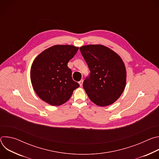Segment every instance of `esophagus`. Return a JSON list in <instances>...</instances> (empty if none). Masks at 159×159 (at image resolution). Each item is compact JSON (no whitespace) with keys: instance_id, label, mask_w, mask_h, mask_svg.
<instances>
[{"instance_id":"esophagus-1","label":"esophagus","mask_w":159,"mask_h":159,"mask_svg":"<svg viewBox=\"0 0 159 159\" xmlns=\"http://www.w3.org/2000/svg\"><path fill=\"white\" fill-rule=\"evenodd\" d=\"M83 81H84V80H82H82H80V81H79V85H80V86H81V87H82V84H83Z\"/></svg>"}]
</instances>
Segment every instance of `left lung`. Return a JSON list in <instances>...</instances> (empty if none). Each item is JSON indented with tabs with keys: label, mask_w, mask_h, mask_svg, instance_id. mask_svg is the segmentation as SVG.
Instances as JSON below:
<instances>
[{
	"label": "left lung",
	"mask_w": 159,
	"mask_h": 159,
	"mask_svg": "<svg viewBox=\"0 0 159 159\" xmlns=\"http://www.w3.org/2000/svg\"><path fill=\"white\" fill-rule=\"evenodd\" d=\"M80 50L90 70L83 82L88 97L99 106L115 102L126 85V72L123 60L103 45H86Z\"/></svg>",
	"instance_id": "8db88e82"
}]
</instances>
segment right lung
<instances>
[{
	"label": "right lung",
	"mask_w": 159,
	"mask_h": 159,
	"mask_svg": "<svg viewBox=\"0 0 159 159\" xmlns=\"http://www.w3.org/2000/svg\"><path fill=\"white\" fill-rule=\"evenodd\" d=\"M78 50L72 45H55L35 58L31 68V80L35 93L43 101L52 106L61 105L79 87L67 66Z\"/></svg>",
	"instance_id": "obj_1"
}]
</instances>
